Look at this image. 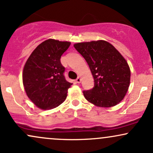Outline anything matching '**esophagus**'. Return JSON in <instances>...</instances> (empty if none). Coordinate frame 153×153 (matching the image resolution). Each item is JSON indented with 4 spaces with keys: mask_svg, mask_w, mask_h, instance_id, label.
Here are the masks:
<instances>
[{
    "mask_svg": "<svg viewBox=\"0 0 153 153\" xmlns=\"http://www.w3.org/2000/svg\"><path fill=\"white\" fill-rule=\"evenodd\" d=\"M75 81H76V82H78V83H80V82H81V78H80V77H78V78L76 79V80H75Z\"/></svg>",
    "mask_w": 153,
    "mask_h": 153,
    "instance_id": "obj_1",
    "label": "esophagus"
}]
</instances>
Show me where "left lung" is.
Returning <instances> with one entry per match:
<instances>
[{"mask_svg":"<svg viewBox=\"0 0 153 153\" xmlns=\"http://www.w3.org/2000/svg\"><path fill=\"white\" fill-rule=\"evenodd\" d=\"M74 47L85 59L94 79V88L82 91L87 101L106 108L118 104L130 82V69L126 59L103 40L77 43Z\"/></svg>","mask_w":153,"mask_h":153,"instance_id":"8db88e82","label":"left lung"}]
</instances>
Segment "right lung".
<instances>
[{
	"instance_id": "add662e5",
	"label": "right lung",
	"mask_w": 153,
	"mask_h": 153,
	"mask_svg": "<svg viewBox=\"0 0 153 153\" xmlns=\"http://www.w3.org/2000/svg\"><path fill=\"white\" fill-rule=\"evenodd\" d=\"M71 45L69 42L50 39L36 47L23 71V84L28 97L41 109L56 108L66 99L73 83L64 76L61 56Z\"/></svg>"
}]
</instances>
